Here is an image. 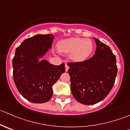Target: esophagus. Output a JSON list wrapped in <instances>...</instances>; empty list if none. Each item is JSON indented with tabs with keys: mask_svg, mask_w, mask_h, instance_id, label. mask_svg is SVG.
Masks as SVG:
<instances>
[{
	"mask_svg": "<svg viewBox=\"0 0 130 130\" xmlns=\"http://www.w3.org/2000/svg\"><path fill=\"white\" fill-rule=\"evenodd\" d=\"M69 67L68 66V65H65V70H66V72H67L68 71V70H69Z\"/></svg>",
	"mask_w": 130,
	"mask_h": 130,
	"instance_id": "34e87169",
	"label": "esophagus"
}]
</instances>
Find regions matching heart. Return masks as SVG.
I'll use <instances>...</instances> for the list:
<instances>
[{
	"label": "heart",
	"instance_id": "b5f03b06",
	"mask_svg": "<svg viewBox=\"0 0 130 130\" xmlns=\"http://www.w3.org/2000/svg\"><path fill=\"white\" fill-rule=\"evenodd\" d=\"M57 47L60 52L70 53V57L75 62L84 61L93 51L92 42L89 39L73 37L60 41Z\"/></svg>",
	"mask_w": 130,
	"mask_h": 130
}]
</instances>
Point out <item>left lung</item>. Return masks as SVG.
<instances>
[{"label": "left lung", "mask_w": 130, "mask_h": 130, "mask_svg": "<svg viewBox=\"0 0 130 130\" xmlns=\"http://www.w3.org/2000/svg\"><path fill=\"white\" fill-rule=\"evenodd\" d=\"M94 40L97 46L92 57L67 64L73 96L86 105L96 104L108 95L118 72L116 57L109 47L95 38Z\"/></svg>", "instance_id": "1"}]
</instances>
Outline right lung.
<instances>
[{
  "mask_svg": "<svg viewBox=\"0 0 130 130\" xmlns=\"http://www.w3.org/2000/svg\"><path fill=\"white\" fill-rule=\"evenodd\" d=\"M55 35H36L23 41L12 60L13 78L18 91L34 103L51 99L52 86L65 72V64L54 65L41 60L52 47Z\"/></svg>",
  "mask_w": 130,
  "mask_h": 130,
  "instance_id": "obj_1",
  "label": "right lung"
}]
</instances>
